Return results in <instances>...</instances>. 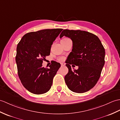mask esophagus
<instances>
[{
    "instance_id": "esophagus-1",
    "label": "esophagus",
    "mask_w": 120,
    "mask_h": 120,
    "mask_svg": "<svg viewBox=\"0 0 120 120\" xmlns=\"http://www.w3.org/2000/svg\"><path fill=\"white\" fill-rule=\"evenodd\" d=\"M61 66H63L65 65V64L63 63H61Z\"/></svg>"
}]
</instances>
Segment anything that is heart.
I'll use <instances>...</instances> for the list:
<instances>
[{"label": "heart", "mask_w": 120, "mask_h": 120, "mask_svg": "<svg viewBox=\"0 0 120 120\" xmlns=\"http://www.w3.org/2000/svg\"><path fill=\"white\" fill-rule=\"evenodd\" d=\"M59 60L61 61H62L64 60V58L63 57H60L59 58Z\"/></svg>", "instance_id": "obj_1"}]
</instances>
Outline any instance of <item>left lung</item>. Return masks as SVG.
Listing matches in <instances>:
<instances>
[{
  "mask_svg": "<svg viewBox=\"0 0 120 120\" xmlns=\"http://www.w3.org/2000/svg\"><path fill=\"white\" fill-rule=\"evenodd\" d=\"M73 41V49L66 66L68 68L64 80L68 88L77 93H83L93 88L99 80L105 63V49L99 38L91 33L81 30H64L60 35ZM79 66L71 70L70 65Z\"/></svg>",
  "mask_w": 120,
  "mask_h": 120,
  "instance_id": "8db88e82",
  "label": "left lung"
}]
</instances>
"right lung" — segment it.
I'll return each mask as SVG.
<instances>
[{"label":"right lung","mask_w":120,"mask_h":120,"mask_svg":"<svg viewBox=\"0 0 120 120\" xmlns=\"http://www.w3.org/2000/svg\"><path fill=\"white\" fill-rule=\"evenodd\" d=\"M63 29H45L25 34L17 46L16 62L18 75L24 87L36 94L48 91L60 64L42 67L43 60L50 55L53 42Z\"/></svg>","instance_id":"add662e5"}]
</instances>
